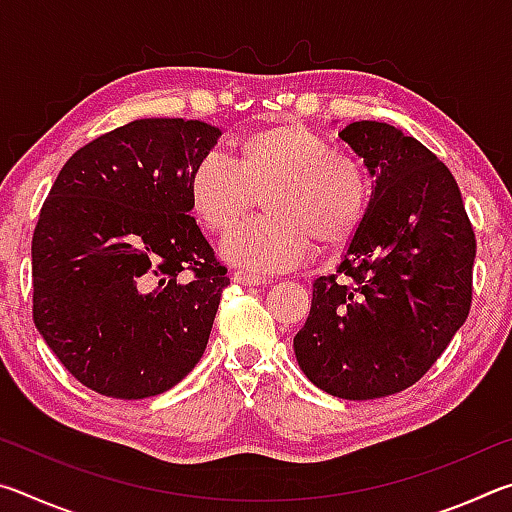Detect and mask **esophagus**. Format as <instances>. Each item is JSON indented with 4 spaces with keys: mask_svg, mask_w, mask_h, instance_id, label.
I'll use <instances>...</instances> for the list:
<instances>
[{
    "mask_svg": "<svg viewBox=\"0 0 512 512\" xmlns=\"http://www.w3.org/2000/svg\"><path fill=\"white\" fill-rule=\"evenodd\" d=\"M232 280L237 284H244V287H259V284H266L268 277L266 275H257V273H250V271H235L232 273Z\"/></svg>",
    "mask_w": 512,
    "mask_h": 512,
    "instance_id": "1",
    "label": "esophagus"
}]
</instances>
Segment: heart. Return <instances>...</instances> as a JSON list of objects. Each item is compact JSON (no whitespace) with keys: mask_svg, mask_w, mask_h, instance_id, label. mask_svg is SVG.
Segmentation results:
<instances>
[{"mask_svg":"<svg viewBox=\"0 0 512 512\" xmlns=\"http://www.w3.org/2000/svg\"><path fill=\"white\" fill-rule=\"evenodd\" d=\"M262 194L264 216L223 241L230 264L255 273L287 271L316 244L348 246L370 210V176L348 153L332 151L323 135L296 119L248 131L235 160L207 153L187 180L189 207L207 232L225 235Z\"/></svg>","mask_w":512,"mask_h":512,"instance_id":"heart-1","label":"heart"}]
</instances>
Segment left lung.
Here are the masks:
<instances>
[{"label": "left lung", "mask_w": 512, "mask_h": 512, "mask_svg": "<svg viewBox=\"0 0 512 512\" xmlns=\"http://www.w3.org/2000/svg\"><path fill=\"white\" fill-rule=\"evenodd\" d=\"M339 137L375 189L348 255L314 282L293 350L325 393L377 400L422 379L465 323L476 239L452 171L415 137L381 121Z\"/></svg>", "instance_id": "8db88e82"}]
</instances>
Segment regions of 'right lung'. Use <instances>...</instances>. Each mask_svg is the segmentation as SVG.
Masks as SVG:
<instances>
[{
  "instance_id": "right-lung-1",
  "label": "right lung",
  "mask_w": 512,
  "mask_h": 512,
  "mask_svg": "<svg viewBox=\"0 0 512 512\" xmlns=\"http://www.w3.org/2000/svg\"><path fill=\"white\" fill-rule=\"evenodd\" d=\"M221 131L135 119L81 146L33 230V323L106 397L144 400L203 357L228 268L189 214L187 180Z\"/></svg>"
}]
</instances>
